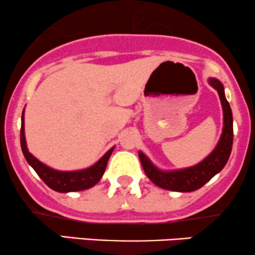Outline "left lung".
Wrapping results in <instances>:
<instances>
[{"mask_svg": "<svg viewBox=\"0 0 255 255\" xmlns=\"http://www.w3.org/2000/svg\"><path fill=\"white\" fill-rule=\"evenodd\" d=\"M209 83L218 92L222 107H223L224 116V126L221 139H219L218 145L216 146L215 150L210 153V156H207L203 162L191 166V168L163 171L152 164L151 160L142 152H139L140 162H141L145 174L147 175V177L152 182L160 188L174 192L197 191V189L201 188L207 181L211 180L216 174H218L229 159L234 137L233 113H231L230 105L225 98L224 87L221 84V81L211 78L209 79Z\"/></svg>", "mask_w": 255, "mask_h": 255, "instance_id": "obj_1", "label": "left lung"}]
</instances>
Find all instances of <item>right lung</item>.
<instances>
[{"label":"right lung","instance_id":"add662e5","mask_svg":"<svg viewBox=\"0 0 255 255\" xmlns=\"http://www.w3.org/2000/svg\"><path fill=\"white\" fill-rule=\"evenodd\" d=\"M24 113L21 116V129H20V144H21L22 153L27 160V163L34 171L37 172L38 176L45 182L48 187H50L54 191L60 193H68V192H78L84 191V189L91 188L98 183L103 176L105 168H107L108 160L109 157L113 153L114 147L110 148L107 153L104 154L101 159L98 160L96 164H93L90 168L84 169V170H77V171H58L54 170V169L49 168L42 162L33 157L28 152L27 146H26V139H25V127H24Z\"/></svg>","mask_w":255,"mask_h":255}]
</instances>
